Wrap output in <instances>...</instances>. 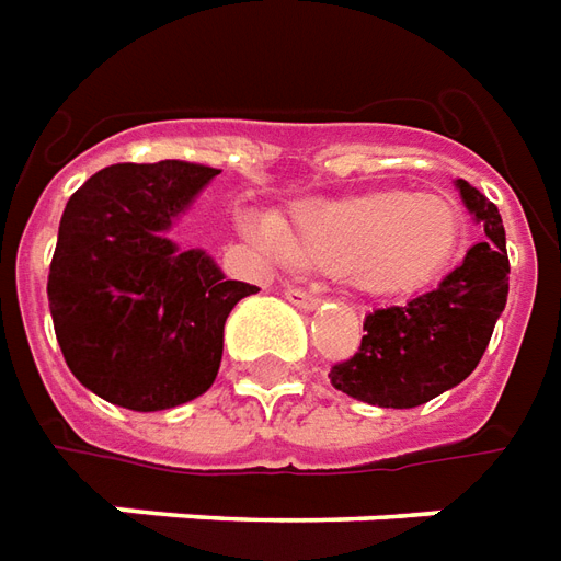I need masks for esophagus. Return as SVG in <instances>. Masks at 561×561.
I'll return each instance as SVG.
<instances>
[{
    "label": "esophagus",
    "instance_id": "34e87169",
    "mask_svg": "<svg viewBox=\"0 0 561 561\" xmlns=\"http://www.w3.org/2000/svg\"><path fill=\"white\" fill-rule=\"evenodd\" d=\"M287 301H293L296 308H317V305H320V299H317L313 293H305V289L299 287L287 289Z\"/></svg>",
    "mask_w": 561,
    "mask_h": 561
}]
</instances>
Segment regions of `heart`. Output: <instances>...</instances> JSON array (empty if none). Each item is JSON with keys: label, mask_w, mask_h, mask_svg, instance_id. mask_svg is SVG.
Returning <instances> with one entry per match:
<instances>
[{"label": "heart", "mask_w": 561, "mask_h": 561, "mask_svg": "<svg viewBox=\"0 0 561 561\" xmlns=\"http://www.w3.org/2000/svg\"><path fill=\"white\" fill-rule=\"evenodd\" d=\"M462 238V214L450 198L408 190L305 202L274 226V241L293 262L347 274L380 296L438 280L459 256Z\"/></svg>", "instance_id": "obj_1"}]
</instances>
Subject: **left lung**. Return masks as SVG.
<instances>
[{
    "label": "left lung",
    "mask_w": 561,
    "mask_h": 561,
    "mask_svg": "<svg viewBox=\"0 0 561 561\" xmlns=\"http://www.w3.org/2000/svg\"><path fill=\"white\" fill-rule=\"evenodd\" d=\"M465 208L486 241L465 253L438 287L404 305L365 317V335L351 359L332 365V387L377 408H416L478 368L507 301V248L502 214L478 186L459 181Z\"/></svg>",
    "instance_id": "left-lung-1"
}]
</instances>
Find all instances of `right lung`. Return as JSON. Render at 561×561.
Listing matches in <instances>:
<instances>
[{
	"label": "right lung",
	"instance_id": "1",
	"mask_svg": "<svg viewBox=\"0 0 561 561\" xmlns=\"http://www.w3.org/2000/svg\"><path fill=\"white\" fill-rule=\"evenodd\" d=\"M217 174L202 162H121L62 210L47 301L66 365L99 399L165 411L220 371L226 317L260 287L226 280L205 250L165 238Z\"/></svg>",
	"mask_w": 561,
	"mask_h": 561
}]
</instances>
